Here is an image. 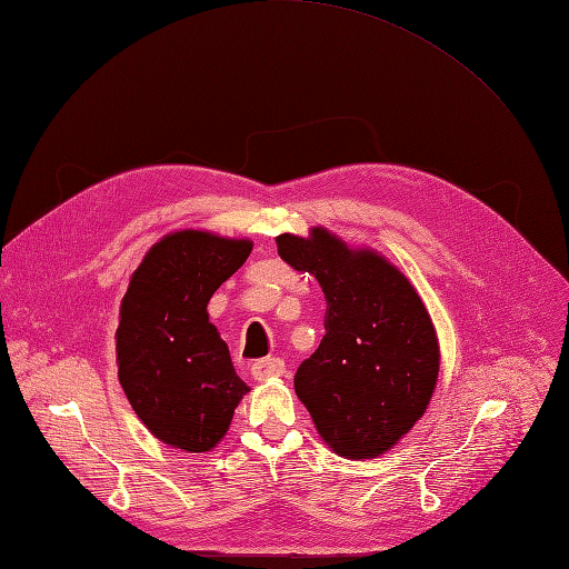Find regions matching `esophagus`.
I'll use <instances>...</instances> for the list:
<instances>
[{
    "instance_id": "1",
    "label": "esophagus",
    "mask_w": 569,
    "mask_h": 569,
    "mask_svg": "<svg viewBox=\"0 0 569 569\" xmlns=\"http://www.w3.org/2000/svg\"><path fill=\"white\" fill-rule=\"evenodd\" d=\"M282 372H284L282 358H261V360H256V363H251V375L258 382L272 380V377H280Z\"/></svg>"
}]
</instances>
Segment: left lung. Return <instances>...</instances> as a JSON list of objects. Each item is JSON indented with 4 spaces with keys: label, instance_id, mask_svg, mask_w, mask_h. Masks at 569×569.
Masks as SVG:
<instances>
[{
    "label": "left lung",
    "instance_id": "1",
    "mask_svg": "<svg viewBox=\"0 0 569 569\" xmlns=\"http://www.w3.org/2000/svg\"><path fill=\"white\" fill-rule=\"evenodd\" d=\"M278 253L320 282L325 337L295 375L318 435L343 458H375L432 399L439 341L418 291L375 251H351L322 228L280 234Z\"/></svg>",
    "mask_w": 569,
    "mask_h": 569
}]
</instances>
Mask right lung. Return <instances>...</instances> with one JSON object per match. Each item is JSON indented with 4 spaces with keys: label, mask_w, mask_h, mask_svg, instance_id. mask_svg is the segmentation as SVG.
<instances>
[{
    "label": "right lung",
    "mask_w": 569,
    "mask_h": 569,
    "mask_svg": "<svg viewBox=\"0 0 569 569\" xmlns=\"http://www.w3.org/2000/svg\"><path fill=\"white\" fill-rule=\"evenodd\" d=\"M249 253V239L168 234L149 249L120 303V387L149 432L176 449H213L249 391L206 313L213 291Z\"/></svg>",
    "instance_id": "1"
}]
</instances>
